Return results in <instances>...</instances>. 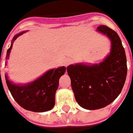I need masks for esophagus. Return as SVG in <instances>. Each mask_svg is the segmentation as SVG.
Instances as JSON below:
<instances>
[{"mask_svg":"<svg viewBox=\"0 0 133 133\" xmlns=\"http://www.w3.org/2000/svg\"><path fill=\"white\" fill-rule=\"evenodd\" d=\"M71 62H72V59H70V58H68V59H66L65 61H64L63 65H64L65 67H67L68 65H69Z\"/></svg>","mask_w":133,"mask_h":133,"instance_id":"34e87169","label":"esophagus"}]
</instances>
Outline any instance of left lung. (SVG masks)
Masks as SVG:
<instances>
[{
    "mask_svg": "<svg viewBox=\"0 0 133 133\" xmlns=\"http://www.w3.org/2000/svg\"><path fill=\"white\" fill-rule=\"evenodd\" d=\"M97 31L111 41L110 53L98 64L77 63L67 67L77 102L88 110L110 105L120 95L127 74V57L118 35L105 25Z\"/></svg>",
    "mask_w": 133,
    "mask_h": 133,
    "instance_id": "1",
    "label": "left lung"
}]
</instances>
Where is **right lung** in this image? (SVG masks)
Instances as JSON below:
<instances>
[{
	"instance_id": "right-lung-1",
	"label": "right lung",
	"mask_w": 133,
	"mask_h": 133,
	"mask_svg": "<svg viewBox=\"0 0 133 133\" xmlns=\"http://www.w3.org/2000/svg\"><path fill=\"white\" fill-rule=\"evenodd\" d=\"M26 31H22L13 37L10 47L6 52V59H9L15 40ZM65 71V66L52 68L34 81L25 84H16L10 81L6 74L5 79L12 96L22 108L34 112H44L51 110L55 105V95L59 87V78Z\"/></svg>"
}]
</instances>
